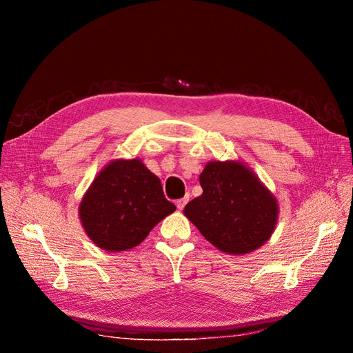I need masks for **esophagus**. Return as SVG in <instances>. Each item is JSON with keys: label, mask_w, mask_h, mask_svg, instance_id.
<instances>
[{"label": "esophagus", "mask_w": 353, "mask_h": 353, "mask_svg": "<svg viewBox=\"0 0 353 353\" xmlns=\"http://www.w3.org/2000/svg\"><path fill=\"white\" fill-rule=\"evenodd\" d=\"M187 201H188V196H185L184 199H179V200H176V208H178V210H183L184 209V206L187 205Z\"/></svg>", "instance_id": "esophagus-1"}]
</instances>
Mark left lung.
<instances>
[{
	"mask_svg": "<svg viewBox=\"0 0 353 353\" xmlns=\"http://www.w3.org/2000/svg\"><path fill=\"white\" fill-rule=\"evenodd\" d=\"M203 194L184 208L210 244L227 254L258 250L272 236L279 201L240 160H212L200 174Z\"/></svg>",
	"mask_w": 353,
	"mask_h": 353,
	"instance_id": "left-lung-1",
	"label": "left lung"
}]
</instances>
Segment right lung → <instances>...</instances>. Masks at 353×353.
Segmentation results:
<instances>
[{
    "instance_id": "obj_1",
    "label": "right lung",
    "mask_w": 353,
    "mask_h": 353,
    "mask_svg": "<svg viewBox=\"0 0 353 353\" xmlns=\"http://www.w3.org/2000/svg\"><path fill=\"white\" fill-rule=\"evenodd\" d=\"M175 210L165 199L160 179L138 157L105 165L78 208L83 231L105 252L135 248Z\"/></svg>"
}]
</instances>
